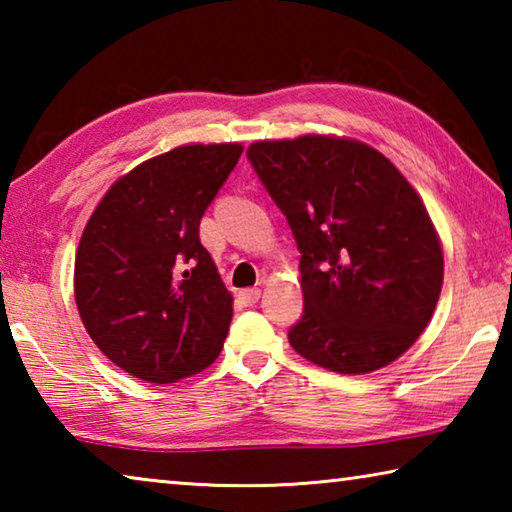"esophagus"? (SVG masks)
<instances>
[{
	"label": "esophagus",
	"instance_id": "1",
	"mask_svg": "<svg viewBox=\"0 0 512 512\" xmlns=\"http://www.w3.org/2000/svg\"><path fill=\"white\" fill-rule=\"evenodd\" d=\"M259 296H262V291H259V289H241L239 291V300L244 302L246 307H253L255 302L259 300Z\"/></svg>",
	"mask_w": 512,
	"mask_h": 512
}]
</instances>
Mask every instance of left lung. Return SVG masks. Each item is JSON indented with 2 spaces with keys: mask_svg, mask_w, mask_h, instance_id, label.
I'll return each instance as SVG.
<instances>
[{
  "mask_svg": "<svg viewBox=\"0 0 512 512\" xmlns=\"http://www.w3.org/2000/svg\"><path fill=\"white\" fill-rule=\"evenodd\" d=\"M248 160L296 237L305 314L300 357L366 375L411 348L438 305L443 246L395 164L350 137L259 140Z\"/></svg>",
  "mask_w": 512,
  "mask_h": 512,
  "instance_id": "obj_1",
  "label": "left lung"
}]
</instances>
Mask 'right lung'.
I'll return each instance as SVG.
<instances>
[{"label":"right lung","instance_id":"1","mask_svg":"<svg viewBox=\"0 0 512 512\" xmlns=\"http://www.w3.org/2000/svg\"><path fill=\"white\" fill-rule=\"evenodd\" d=\"M244 146L187 144L112 183L85 225L74 298L97 348L121 370L173 384L212 366L232 293L198 239L207 205Z\"/></svg>","mask_w":512,"mask_h":512}]
</instances>
